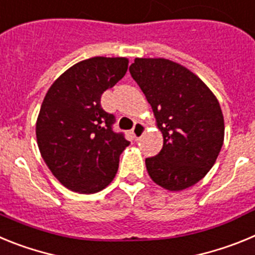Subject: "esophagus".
Masks as SVG:
<instances>
[{
	"label": "esophagus",
	"instance_id": "esophagus-1",
	"mask_svg": "<svg viewBox=\"0 0 255 255\" xmlns=\"http://www.w3.org/2000/svg\"><path fill=\"white\" fill-rule=\"evenodd\" d=\"M145 132V125L143 123H136L134 124V128H132V135H134L135 139H139L143 136V134Z\"/></svg>",
	"mask_w": 255,
	"mask_h": 255
}]
</instances>
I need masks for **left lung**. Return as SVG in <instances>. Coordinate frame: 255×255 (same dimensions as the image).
Returning a JSON list of instances; mask_svg holds the SVG:
<instances>
[{
  "mask_svg": "<svg viewBox=\"0 0 255 255\" xmlns=\"http://www.w3.org/2000/svg\"><path fill=\"white\" fill-rule=\"evenodd\" d=\"M129 71L152 106L163 147L145 159L150 179L170 191L190 188L215 164L224 144L220 103L195 74L166 58H135Z\"/></svg>",
  "mask_w": 255,
  "mask_h": 255,
  "instance_id": "8db88e82",
  "label": "left lung"
}]
</instances>
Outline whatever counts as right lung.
<instances>
[{"mask_svg":"<svg viewBox=\"0 0 255 255\" xmlns=\"http://www.w3.org/2000/svg\"><path fill=\"white\" fill-rule=\"evenodd\" d=\"M125 57H92L67 69L44 97L35 134L42 158L70 190L93 194L116 176L129 141L115 132L101 97L128 71Z\"/></svg>","mask_w":255,"mask_h":255,"instance_id":"obj_1","label":"right lung"}]
</instances>
